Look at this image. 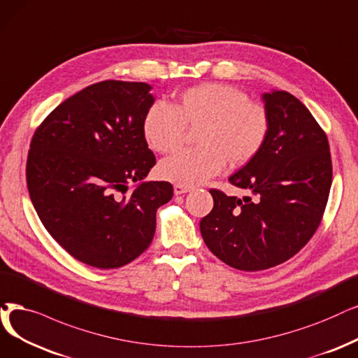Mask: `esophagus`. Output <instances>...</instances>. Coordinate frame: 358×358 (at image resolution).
Masks as SVG:
<instances>
[{"label":"esophagus","mask_w":358,"mask_h":358,"mask_svg":"<svg viewBox=\"0 0 358 358\" xmlns=\"http://www.w3.org/2000/svg\"><path fill=\"white\" fill-rule=\"evenodd\" d=\"M173 191L176 195H180V194H185V192H189L191 191V187H188V185H180V183H176L173 187Z\"/></svg>","instance_id":"34e87169"}]
</instances>
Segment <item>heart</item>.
Listing matches in <instances>:
<instances>
[{
    "instance_id": "1",
    "label": "heart",
    "mask_w": 358,
    "mask_h": 358,
    "mask_svg": "<svg viewBox=\"0 0 358 358\" xmlns=\"http://www.w3.org/2000/svg\"><path fill=\"white\" fill-rule=\"evenodd\" d=\"M187 127H198V147L169 157L159 170L170 182L194 185L220 173L226 162L239 167L254 160L268 138L270 114L231 85L204 83L180 92L173 107L154 103L142 123L148 145L162 154L182 145Z\"/></svg>"
}]
</instances>
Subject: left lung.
Masks as SVG:
<instances>
[{"instance_id":"1","label":"left lung","mask_w":358,"mask_h":358,"mask_svg":"<svg viewBox=\"0 0 358 358\" xmlns=\"http://www.w3.org/2000/svg\"><path fill=\"white\" fill-rule=\"evenodd\" d=\"M270 132L254 160L229 178L252 196L210 189L213 210L199 229L227 266L259 271L289 260L322 222L332 185L329 141L308 108L287 91L263 95Z\"/></svg>"}]
</instances>
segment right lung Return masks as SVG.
<instances>
[{
    "label": "right lung",
    "instance_id": "right-lung-1",
    "mask_svg": "<svg viewBox=\"0 0 358 358\" xmlns=\"http://www.w3.org/2000/svg\"><path fill=\"white\" fill-rule=\"evenodd\" d=\"M144 82L104 80L67 98L32 136L26 180L48 234L96 268L134 262L154 238L169 182H145L155 164L142 123L154 98Z\"/></svg>",
    "mask_w": 358,
    "mask_h": 358
}]
</instances>
